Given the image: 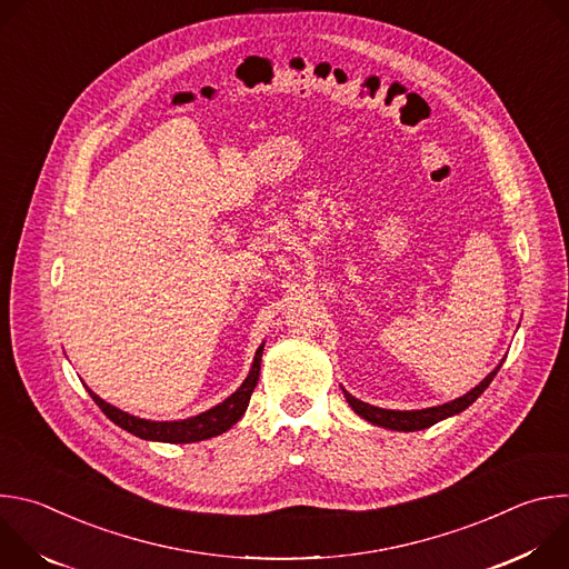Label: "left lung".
Instances as JSON below:
<instances>
[{"label": "left lung", "mask_w": 569, "mask_h": 569, "mask_svg": "<svg viewBox=\"0 0 569 569\" xmlns=\"http://www.w3.org/2000/svg\"><path fill=\"white\" fill-rule=\"evenodd\" d=\"M502 365H498L496 371H491L489 376H486L475 389H470L468 393H463L461 398H455L446 405H439V408H428V410H412V412H400V410H382V408H373V405L369 402H362L358 398H353L349 391H345L349 405L353 408L356 415H360L365 421L373 423V426H380V428H389V430H400V432H415V430H426L452 415H459L463 412L468 405H472L481 393L483 389L491 385V380L496 378V373L500 371Z\"/></svg>", "instance_id": "8db88e82"}]
</instances>
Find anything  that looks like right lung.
I'll return each mask as SVG.
<instances>
[{"label": "right lung", "instance_id": "right-lung-1", "mask_svg": "<svg viewBox=\"0 0 569 569\" xmlns=\"http://www.w3.org/2000/svg\"><path fill=\"white\" fill-rule=\"evenodd\" d=\"M261 356H263V345L259 347V351L254 356V365H252L250 376L227 400L216 405V408H211L209 412H202V415L184 419V421H146V419H137L132 415H126V412L112 408L110 402L101 400L92 389H90V396L94 398V402L99 405L101 412L112 423H117L119 428L128 430L130 435H134L139 439L164 441V443H193V441L211 439V437H218V435L227 432L242 415H246L250 398H252V391L259 382Z\"/></svg>", "mask_w": 569, "mask_h": 569}]
</instances>
